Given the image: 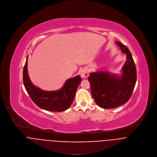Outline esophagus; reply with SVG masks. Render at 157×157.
Segmentation results:
<instances>
[{
  "mask_svg": "<svg viewBox=\"0 0 157 157\" xmlns=\"http://www.w3.org/2000/svg\"><path fill=\"white\" fill-rule=\"evenodd\" d=\"M81 76L82 78H86L89 76V71L87 68H84L81 71Z\"/></svg>",
  "mask_w": 157,
  "mask_h": 157,
  "instance_id": "34e87169",
  "label": "esophagus"
}]
</instances>
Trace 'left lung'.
Listing matches in <instances>:
<instances>
[{"label":"left lung","mask_w":157,"mask_h":157,"mask_svg":"<svg viewBox=\"0 0 157 157\" xmlns=\"http://www.w3.org/2000/svg\"><path fill=\"white\" fill-rule=\"evenodd\" d=\"M116 44L126 54L122 75L106 71L91 73L88 80L94 101L101 108L114 109L126 103L133 92L136 81V70L128 48L119 41Z\"/></svg>","instance_id":"1"}]
</instances>
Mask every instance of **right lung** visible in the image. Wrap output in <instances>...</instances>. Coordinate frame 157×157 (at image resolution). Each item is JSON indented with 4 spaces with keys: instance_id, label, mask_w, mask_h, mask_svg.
I'll return each instance as SVG.
<instances>
[{
    "instance_id": "add662e5",
    "label": "right lung",
    "mask_w": 157,
    "mask_h": 157,
    "mask_svg": "<svg viewBox=\"0 0 157 157\" xmlns=\"http://www.w3.org/2000/svg\"><path fill=\"white\" fill-rule=\"evenodd\" d=\"M27 60L23 70V81L25 88L32 101L40 109L50 112H63L71 105L77 88L82 79L79 75L68 79L63 87L56 91H44L35 86L29 78Z\"/></svg>"
}]
</instances>
